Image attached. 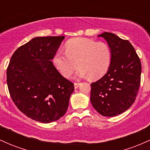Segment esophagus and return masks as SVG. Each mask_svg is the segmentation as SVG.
<instances>
[{
    "label": "esophagus",
    "instance_id": "1",
    "mask_svg": "<svg viewBox=\"0 0 150 150\" xmlns=\"http://www.w3.org/2000/svg\"><path fill=\"white\" fill-rule=\"evenodd\" d=\"M79 85H80V83H78V82H75V83H74V87H75V89H77V87H79Z\"/></svg>",
    "mask_w": 150,
    "mask_h": 150
}]
</instances>
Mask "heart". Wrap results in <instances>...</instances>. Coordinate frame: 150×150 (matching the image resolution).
I'll use <instances>...</instances> for the list:
<instances>
[{
  "label": "heart",
  "instance_id": "b5f03b06",
  "mask_svg": "<svg viewBox=\"0 0 150 150\" xmlns=\"http://www.w3.org/2000/svg\"><path fill=\"white\" fill-rule=\"evenodd\" d=\"M111 61V51L105 42H97L87 38L70 39L65 45V52L59 51L53 59L55 67L62 75L69 77L77 67V76L97 80L108 71Z\"/></svg>",
  "mask_w": 150,
  "mask_h": 150
}]
</instances>
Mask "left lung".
Listing matches in <instances>:
<instances>
[{
    "label": "left lung",
    "instance_id": "8db88e82",
    "mask_svg": "<svg viewBox=\"0 0 150 150\" xmlns=\"http://www.w3.org/2000/svg\"><path fill=\"white\" fill-rule=\"evenodd\" d=\"M98 37L107 42L111 61L107 73L91 84L90 101L101 115L116 116L128 109L135 101L140 85L142 66L128 40L111 32H104Z\"/></svg>",
    "mask_w": 150,
    "mask_h": 150
}]
</instances>
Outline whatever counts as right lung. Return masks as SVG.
<instances>
[{"label":"right lung","instance_id":"right-lung-1","mask_svg":"<svg viewBox=\"0 0 150 150\" xmlns=\"http://www.w3.org/2000/svg\"><path fill=\"white\" fill-rule=\"evenodd\" d=\"M64 38H34L15 51L7 68V84L13 102L37 121H56L68 110L74 85L51 61Z\"/></svg>","mask_w":150,"mask_h":150}]
</instances>
